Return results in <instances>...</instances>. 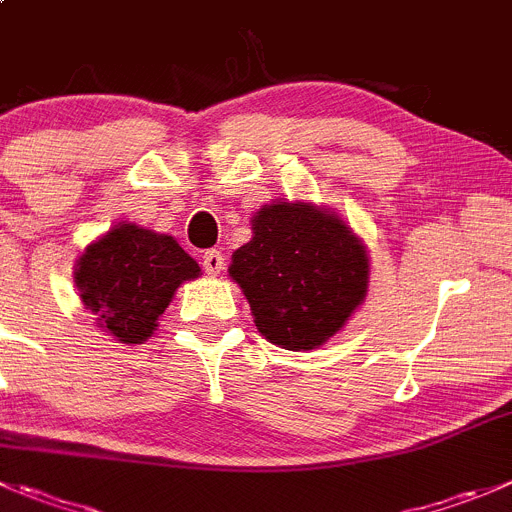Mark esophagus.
Masks as SVG:
<instances>
[{"label": "esophagus", "instance_id": "34e87169", "mask_svg": "<svg viewBox=\"0 0 512 512\" xmlns=\"http://www.w3.org/2000/svg\"><path fill=\"white\" fill-rule=\"evenodd\" d=\"M223 266H226V261H223V253L218 248H208L203 253V269H206V274L218 276L223 271Z\"/></svg>", "mask_w": 512, "mask_h": 512}]
</instances>
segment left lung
<instances>
[{"label": "left lung", "instance_id": "8db88e82", "mask_svg": "<svg viewBox=\"0 0 512 512\" xmlns=\"http://www.w3.org/2000/svg\"><path fill=\"white\" fill-rule=\"evenodd\" d=\"M251 304L256 329L284 349L334 337L364 301L369 259L342 218L309 203H271L228 269Z\"/></svg>", "mask_w": 512, "mask_h": 512}]
</instances>
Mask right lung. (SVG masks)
<instances>
[{
    "mask_svg": "<svg viewBox=\"0 0 512 512\" xmlns=\"http://www.w3.org/2000/svg\"><path fill=\"white\" fill-rule=\"evenodd\" d=\"M198 274L201 266L178 241L123 223L85 248L75 281L102 329L123 344H143L175 289Z\"/></svg>",
    "mask_w": 512,
    "mask_h": 512,
    "instance_id": "add662e5",
    "label": "right lung"
}]
</instances>
